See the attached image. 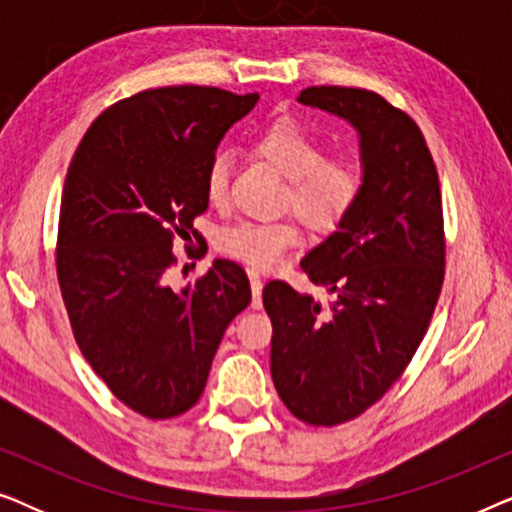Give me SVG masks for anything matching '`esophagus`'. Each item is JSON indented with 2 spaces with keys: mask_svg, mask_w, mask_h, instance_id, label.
<instances>
[{
  "mask_svg": "<svg viewBox=\"0 0 512 512\" xmlns=\"http://www.w3.org/2000/svg\"><path fill=\"white\" fill-rule=\"evenodd\" d=\"M249 279H251V296H254V300H251V307H254V310H261V305H263V300H261L263 279L258 277V272H254V270L249 272Z\"/></svg>",
  "mask_w": 512,
  "mask_h": 512,
  "instance_id": "34e87169",
  "label": "esophagus"
}]
</instances>
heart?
<instances>
[{"mask_svg": "<svg viewBox=\"0 0 512 512\" xmlns=\"http://www.w3.org/2000/svg\"><path fill=\"white\" fill-rule=\"evenodd\" d=\"M254 151L286 177L282 205L296 209L312 230H333L359 202L363 188L359 165L347 156H324V142L298 121L279 118L265 125L254 137ZM202 186L209 205H226L230 188L226 153L209 158ZM298 240L300 230L293 216L275 221L244 219L221 228L216 247L254 268H272Z\"/></svg>", "mask_w": 512, "mask_h": 512, "instance_id": "1", "label": "heart"}]
</instances>
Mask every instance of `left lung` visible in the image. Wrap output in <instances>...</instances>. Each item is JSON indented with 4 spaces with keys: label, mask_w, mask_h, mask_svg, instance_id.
<instances>
[{
    "label": "left lung",
    "mask_w": 512,
    "mask_h": 512,
    "mask_svg": "<svg viewBox=\"0 0 512 512\" xmlns=\"http://www.w3.org/2000/svg\"><path fill=\"white\" fill-rule=\"evenodd\" d=\"M298 102L359 130L363 188L338 230L300 268L338 298L321 305L268 282L270 373L293 417L338 426L394 387L431 324L445 277L438 170L419 125L363 88L312 86Z\"/></svg>",
    "instance_id": "left-lung-1"
}]
</instances>
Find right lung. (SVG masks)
Masks as SVG:
<instances>
[{"label": "right lung", "instance_id": "1", "mask_svg": "<svg viewBox=\"0 0 512 512\" xmlns=\"http://www.w3.org/2000/svg\"><path fill=\"white\" fill-rule=\"evenodd\" d=\"M256 102L209 86L142 90L104 109L69 163L55 249L69 324L111 394L149 419L200 401L223 333L251 303L228 258L181 291L167 272L174 242L200 235L209 158Z\"/></svg>", "mask_w": 512, "mask_h": 512}]
</instances>
